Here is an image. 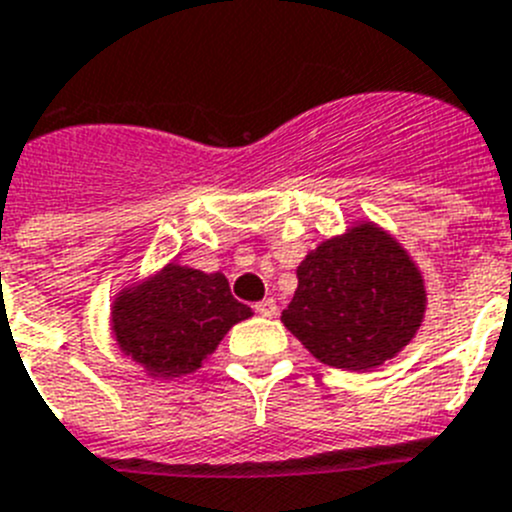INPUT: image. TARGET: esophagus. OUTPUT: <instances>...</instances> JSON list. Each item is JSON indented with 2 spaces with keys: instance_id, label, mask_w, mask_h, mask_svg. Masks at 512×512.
<instances>
[{
  "instance_id": "1",
  "label": "esophagus",
  "mask_w": 512,
  "mask_h": 512,
  "mask_svg": "<svg viewBox=\"0 0 512 512\" xmlns=\"http://www.w3.org/2000/svg\"><path fill=\"white\" fill-rule=\"evenodd\" d=\"M253 309H256V312H259L261 317H274V314H276V302L271 297L269 299H261V302L256 304V307H253Z\"/></svg>"
}]
</instances>
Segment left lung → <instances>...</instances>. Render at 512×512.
I'll list each match as a JSON object with an SVG mask.
<instances>
[{
	"mask_svg": "<svg viewBox=\"0 0 512 512\" xmlns=\"http://www.w3.org/2000/svg\"><path fill=\"white\" fill-rule=\"evenodd\" d=\"M297 279L281 322L332 368H378L396 358L424 322L426 287L419 266L370 220L309 251L297 266Z\"/></svg>",
	"mask_w": 512,
	"mask_h": 512,
	"instance_id": "obj_1",
	"label": "left lung"
}]
</instances>
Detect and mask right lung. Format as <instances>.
<instances>
[{"label":"right lung","mask_w":512,"mask_h":512,"mask_svg":"<svg viewBox=\"0 0 512 512\" xmlns=\"http://www.w3.org/2000/svg\"><path fill=\"white\" fill-rule=\"evenodd\" d=\"M251 314L248 304L233 299L220 271L205 274L170 261L116 294L111 335L121 355L142 365L149 378L172 381L195 373L225 332Z\"/></svg>","instance_id":"add662e5"}]
</instances>
